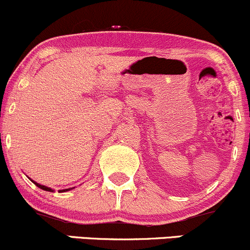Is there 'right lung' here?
<instances>
[{
	"instance_id": "add662e5",
	"label": "right lung",
	"mask_w": 250,
	"mask_h": 250,
	"mask_svg": "<svg viewBox=\"0 0 250 250\" xmlns=\"http://www.w3.org/2000/svg\"><path fill=\"white\" fill-rule=\"evenodd\" d=\"M32 180V179H31ZM33 182V180H32ZM35 184V185L38 186V188H40L41 190H43V191H48V192H53V190H52L51 188H47V186H45V185H40V184H38V183H35V182H33ZM68 190H71V188H66V190H60V192H65V191H68Z\"/></svg>"
}]
</instances>
